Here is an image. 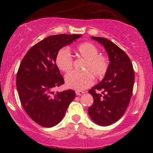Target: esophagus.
<instances>
[{"label": "esophagus", "mask_w": 153, "mask_h": 153, "mask_svg": "<svg viewBox=\"0 0 153 153\" xmlns=\"http://www.w3.org/2000/svg\"><path fill=\"white\" fill-rule=\"evenodd\" d=\"M75 94H76L77 96H80V95L83 94L84 92L82 91H75Z\"/></svg>", "instance_id": "34e87169"}]
</instances>
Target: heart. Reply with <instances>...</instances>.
Returning <instances> with one entry per match:
<instances>
[{
    "mask_svg": "<svg viewBox=\"0 0 153 153\" xmlns=\"http://www.w3.org/2000/svg\"><path fill=\"white\" fill-rule=\"evenodd\" d=\"M75 53L85 60L82 70L84 72H71L66 75L65 84L70 88L77 91L90 87L94 82V76L101 78L106 75L109 68V59L104 55L99 54L97 47L92 43H83L75 50ZM57 68L64 73H68L73 68V59L67 48L60 49L55 57Z\"/></svg>",
    "mask_w": 153,
    "mask_h": 153,
    "instance_id": "b5f03b06",
    "label": "heart"
}]
</instances>
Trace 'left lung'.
Wrapping results in <instances>:
<instances>
[{"mask_svg":"<svg viewBox=\"0 0 153 153\" xmlns=\"http://www.w3.org/2000/svg\"><path fill=\"white\" fill-rule=\"evenodd\" d=\"M104 47L108 54L109 68L103 80L88 92L94 98L88 114L96 124L108 126L119 120L129 106L134 82L132 63L122 49L110 40L91 36ZM102 91V94L97 93Z\"/></svg>","mask_w":153,"mask_h":153,"instance_id":"8db88e82","label":"left lung"}]
</instances>
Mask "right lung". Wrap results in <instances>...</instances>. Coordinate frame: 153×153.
Here are the masks:
<instances>
[{
  "mask_svg": "<svg viewBox=\"0 0 153 153\" xmlns=\"http://www.w3.org/2000/svg\"><path fill=\"white\" fill-rule=\"evenodd\" d=\"M80 34H57L44 39L29 49L16 75V88L22 105L29 117L44 127H52L62 120L75 97L73 90L54 94L64 84L56 65L57 52L81 37Z\"/></svg>",
  "mask_w": 153,
  "mask_h": 153,
  "instance_id": "1",
  "label": "right lung"
}]
</instances>
